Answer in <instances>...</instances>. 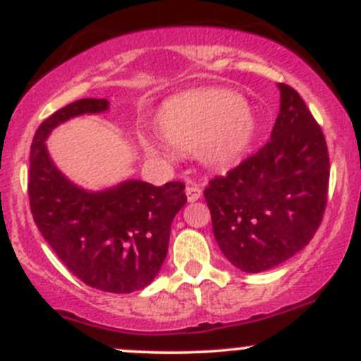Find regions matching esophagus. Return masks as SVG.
<instances>
[{
	"label": "esophagus",
	"mask_w": 361,
	"mask_h": 361,
	"mask_svg": "<svg viewBox=\"0 0 361 361\" xmlns=\"http://www.w3.org/2000/svg\"><path fill=\"white\" fill-rule=\"evenodd\" d=\"M185 193H186V198H188L190 204H192V202H197L198 198L202 197V190L198 188V186H186Z\"/></svg>",
	"instance_id": "obj_1"
}]
</instances>
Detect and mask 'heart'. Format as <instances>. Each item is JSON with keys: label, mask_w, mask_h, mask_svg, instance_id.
Listing matches in <instances>:
<instances>
[{"label": "heart", "mask_w": 361, "mask_h": 361, "mask_svg": "<svg viewBox=\"0 0 361 361\" xmlns=\"http://www.w3.org/2000/svg\"><path fill=\"white\" fill-rule=\"evenodd\" d=\"M157 132L178 151H195L210 169H226L241 157L256 135V118L239 94L222 88H197L173 94L156 114ZM151 156H164L152 139H142Z\"/></svg>", "instance_id": "1"}]
</instances>
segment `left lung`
I'll list each match as a JSON object with an SVG mask.
<instances>
[{
  "label": "left lung",
  "mask_w": 361,
  "mask_h": 361,
  "mask_svg": "<svg viewBox=\"0 0 361 361\" xmlns=\"http://www.w3.org/2000/svg\"><path fill=\"white\" fill-rule=\"evenodd\" d=\"M280 114L256 154L205 188L215 241L239 270H271L307 246L322 221L329 154L324 134L288 85Z\"/></svg>",
  "instance_id": "8db88e82"
}]
</instances>
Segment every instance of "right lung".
I'll list each match as a JSON object with an SVG mask.
<instances>
[{
  "mask_svg": "<svg viewBox=\"0 0 361 361\" xmlns=\"http://www.w3.org/2000/svg\"><path fill=\"white\" fill-rule=\"evenodd\" d=\"M109 109L105 98H82L44 120L32 142L28 197L40 234L73 275L103 292L130 293L163 267L171 222L186 204L185 185L126 180L86 190L56 166L45 144L61 123Z\"/></svg>",
  "mask_w": 361,
  "mask_h": 361,
  "instance_id": "add662e5",
  "label": "right lung"
}]
</instances>
